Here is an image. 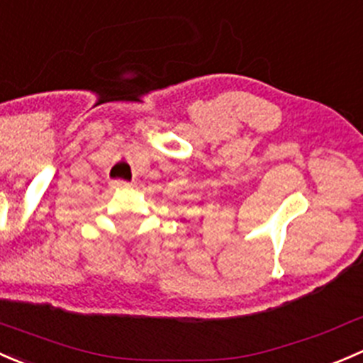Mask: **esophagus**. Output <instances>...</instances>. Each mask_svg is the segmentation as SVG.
Wrapping results in <instances>:
<instances>
[{
    "instance_id": "1",
    "label": "esophagus",
    "mask_w": 363,
    "mask_h": 363,
    "mask_svg": "<svg viewBox=\"0 0 363 363\" xmlns=\"http://www.w3.org/2000/svg\"><path fill=\"white\" fill-rule=\"evenodd\" d=\"M111 186H113V189H130V186H134V183L125 180H114L111 182Z\"/></svg>"
}]
</instances>
